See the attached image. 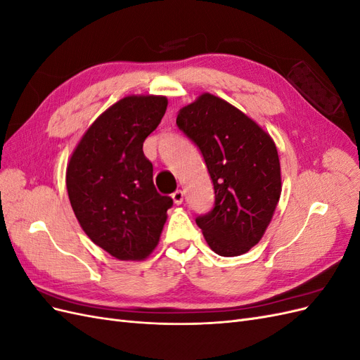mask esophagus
Listing matches in <instances>:
<instances>
[{
    "instance_id": "1",
    "label": "esophagus",
    "mask_w": 360,
    "mask_h": 360,
    "mask_svg": "<svg viewBox=\"0 0 360 360\" xmlns=\"http://www.w3.org/2000/svg\"><path fill=\"white\" fill-rule=\"evenodd\" d=\"M171 197H172V200H174V204H181L183 202V197H184V193H183V191H176V192H174L172 195H171Z\"/></svg>"
}]
</instances>
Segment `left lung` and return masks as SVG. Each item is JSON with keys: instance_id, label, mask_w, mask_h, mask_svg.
Segmentation results:
<instances>
[{"instance_id": "1", "label": "left lung", "mask_w": 360, "mask_h": 360, "mask_svg": "<svg viewBox=\"0 0 360 360\" xmlns=\"http://www.w3.org/2000/svg\"><path fill=\"white\" fill-rule=\"evenodd\" d=\"M177 126L201 150L214 207L198 216L205 242L221 257L246 254L263 237L281 197V163L267 132L231 103L202 93L183 106Z\"/></svg>"}]
</instances>
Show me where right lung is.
<instances>
[{"label":"right lung","mask_w":360,"mask_h":360,"mask_svg":"<svg viewBox=\"0 0 360 360\" xmlns=\"http://www.w3.org/2000/svg\"><path fill=\"white\" fill-rule=\"evenodd\" d=\"M165 96H126L96 118L66 171L72 209L84 233L117 259H144L156 248L171 197L153 183L146 138L167 111Z\"/></svg>","instance_id":"1"}]
</instances>
